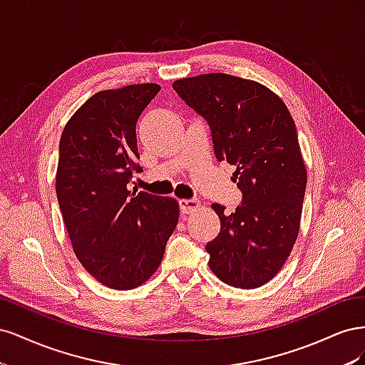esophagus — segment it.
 I'll use <instances>...</instances> for the list:
<instances>
[{"label": "esophagus", "mask_w": 365, "mask_h": 365, "mask_svg": "<svg viewBox=\"0 0 365 365\" xmlns=\"http://www.w3.org/2000/svg\"><path fill=\"white\" fill-rule=\"evenodd\" d=\"M180 207L182 213H193L201 208V202L197 200H180Z\"/></svg>", "instance_id": "obj_1"}]
</instances>
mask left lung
I'll return each mask as SVG.
<instances>
[{"label":"left lung","instance_id":"obj_1","mask_svg":"<svg viewBox=\"0 0 365 365\" xmlns=\"http://www.w3.org/2000/svg\"><path fill=\"white\" fill-rule=\"evenodd\" d=\"M173 90L212 129L216 158L236 165L235 213L208 242L210 269L230 286L256 289L279 274L300 231L306 165L288 106L264 85L225 73L184 77Z\"/></svg>","mask_w":365,"mask_h":365}]
</instances>
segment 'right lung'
<instances>
[{"label":"right lung","instance_id":"1","mask_svg":"<svg viewBox=\"0 0 365 365\" xmlns=\"http://www.w3.org/2000/svg\"><path fill=\"white\" fill-rule=\"evenodd\" d=\"M158 83L98 91L77 109L59 143L56 195L76 257L102 284L134 289L150 279L178 224L175 197L130 193L140 172L135 126Z\"/></svg>","mask_w":365,"mask_h":365}]
</instances>
